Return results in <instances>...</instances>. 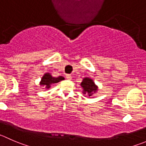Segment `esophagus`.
<instances>
[{"label":"esophagus","mask_w":146,"mask_h":146,"mask_svg":"<svg viewBox=\"0 0 146 146\" xmlns=\"http://www.w3.org/2000/svg\"><path fill=\"white\" fill-rule=\"evenodd\" d=\"M66 78L68 79V80H71L72 79V76L70 74H67L66 76Z\"/></svg>","instance_id":"esophagus-1"}]
</instances>
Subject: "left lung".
<instances>
[{"mask_svg":"<svg viewBox=\"0 0 146 146\" xmlns=\"http://www.w3.org/2000/svg\"><path fill=\"white\" fill-rule=\"evenodd\" d=\"M80 85L83 89V91H82L83 94L86 95L89 97L97 93L98 90V86L95 83L94 80L90 78H83Z\"/></svg>","mask_w":146,"mask_h":146,"instance_id":"1","label":"left lung"}]
</instances>
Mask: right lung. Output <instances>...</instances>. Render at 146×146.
I'll return each instance as SVG.
<instances>
[{"label":"right lung","instance_id":"right-lung-1","mask_svg":"<svg viewBox=\"0 0 146 146\" xmlns=\"http://www.w3.org/2000/svg\"><path fill=\"white\" fill-rule=\"evenodd\" d=\"M63 80H64V78L63 76H59V77L56 78L53 77L51 73H46L42 77L39 84H40V87L42 86V87H45L46 89H49L52 84L57 83Z\"/></svg>","mask_w":146,"mask_h":146}]
</instances>
